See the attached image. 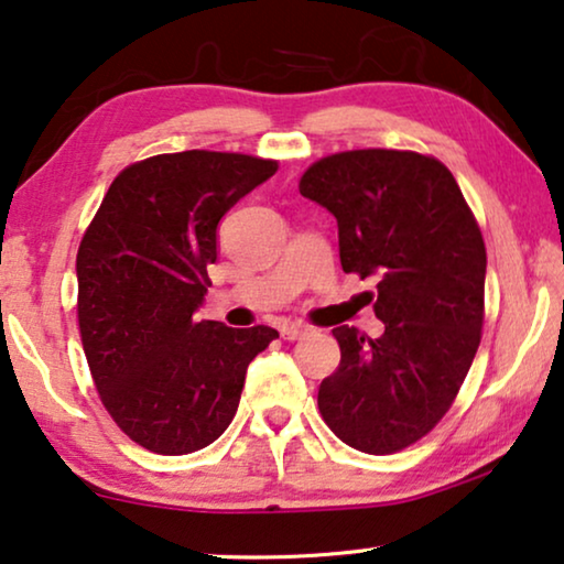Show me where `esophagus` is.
<instances>
[{
  "label": "esophagus",
  "mask_w": 564,
  "mask_h": 564,
  "mask_svg": "<svg viewBox=\"0 0 564 564\" xmlns=\"http://www.w3.org/2000/svg\"><path fill=\"white\" fill-rule=\"evenodd\" d=\"M307 333H310L307 325L290 323V325H284V328H282V338H284V340H300V338H305Z\"/></svg>",
  "instance_id": "obj_1"
}]
</instances>
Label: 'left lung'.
Segmentation results:
<instances>
[{
    "label": "left lung",
    "mask_w": 564,
    "mask_h": 564,
    "mask_svg": "<svg viewBox=\"0 0 564 564\" xmlns=\"http://www.w3.org/2000/svg\"><path fill=\"white\" fill-rule=\"evenodd\" d=\"M300 193L338 221L343 272L377 280L379 338L340 325L317 406L343 443L387 455L451 410L484 328L486 247L451 170L404 150L317 160Z\"/></svg>",
    "instance_id": "left-lung-1"
}]
</instances>
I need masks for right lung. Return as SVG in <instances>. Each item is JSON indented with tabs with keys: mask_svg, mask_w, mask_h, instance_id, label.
<instances>
[{
	"mask_svg": "<svg viewBox=\"0 0 564 564\" xmlns=\"http://www.w3.org/2000/svg\"><path fill=\"white\" fill-rule=\"evenodd\" d=\"M276 173L236 152L154 154L113 177L78 247V328L119 430L160 455L206 447L231 424L267 325L195 317L218 259V221Z\"/></svg>",
	"mask_w": 564,
	"mask_h": 564,
	"instance_id": "add662e5",
	"label": "right lung"
}]
</instances>
